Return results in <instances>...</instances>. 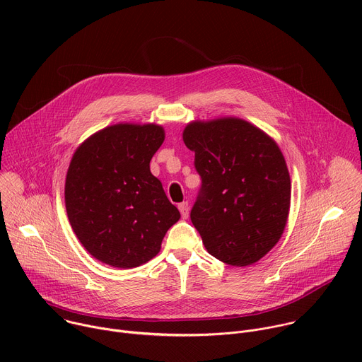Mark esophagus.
<instances>
[{"instance_id": "obj_1", "label": "esophagus", "mask_w": 362, "mask_h": 362, "mask_svg": "<svg viewBox=\"0 0 362 362\" xmlns=\"http://www.w3.org/2000/svg\"><path fill=\"white\" fill-rule=\"evenodd\" d=\"M179 211H180V215H182V218L183 219H187L189 218V203L187 202H182V203H179Z\"/></svg>"}]
</instances>
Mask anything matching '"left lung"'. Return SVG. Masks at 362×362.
Masks as SVG:
<instances>
[{"mask_svg":"<svg viewBox=\"0 0 362 362\" xmlns=\"http://www.w3.org/2000/svg\"><path fill=\"white\" fill-rule=\"evenodd\" d=\"M183 141L202 177L190 219L206 250L232 267L257 262L288 221L291 177L281 148L236 117L192 122Z\"/></svg>","mask_w":362,"mask_h":362,"instance_id":"left-lung-1","label":"left lung"}]
</instances>
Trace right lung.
<instances>
[{
	"label": "right lung",
	"mask_w": 362,
	"mask_h": 362,
	"mask_svg": "<svg viewBox=\"0 0 362 362\" xmlns=\"http://www.w3.org/2000/svg\"><path fill=\"white\" fill-rule=\"evenodd\" d=\"M163 140L162 126L119 123L94 133L74 151L64 187L67 216L100 262L122 269L148 262L180 219L150 172Z\"/></svg>",
	"instance_id": "1"
}]
</instances>
